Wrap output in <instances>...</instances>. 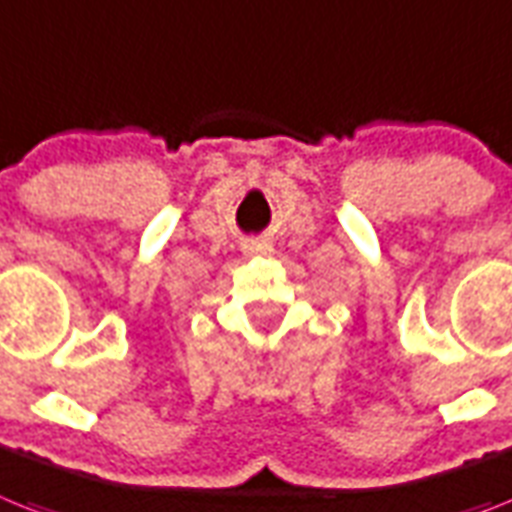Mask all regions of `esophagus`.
I'll use <instances>...</instances> for the list:
<instances>
[{
    "label": "esophagus",
    "mask_w": 512,
    "mask_h": 512,
    "mask_svg": "<svg viewBox=\"0 0 512 512\" xmlns=\"http://www.w3.org/2000/svg\"><path fill=\"white\" fill-rule=\"evenodd\" d=\"M248 253H269L272 251V246L269 243H251V246H246Z\"/></svg>",
    "instance_id": "1"
}]
</instances>
